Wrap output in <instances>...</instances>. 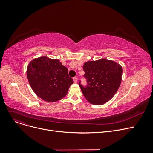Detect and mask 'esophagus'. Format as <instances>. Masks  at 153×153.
Listing matches in <instances>:
<instances>
[{
  "mask_svg": "<svg viewBox=\"0 0 153 153\" xmlns=\"http://www.w3.org/2000/svg\"><path fill=\"white\" fill-rule=\"evenodd\" d=\"M73 81H74V82L75 83H76V82H77V77H74L73 78Z\"/></svg>",
  "mask_w": 153,
  "mask_h": 153,
  "instance_id": "1",
  "label": "esophagus"
}]
</instances>
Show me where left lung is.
<instances>
[{"label":"left lung","instance_id":"obj_1","mask_svg":"<svg viewBox=\"0 0 153 153\" xmlns=\"http://www.w3.org/2000/svg\"><path fill=\"white\" fill-rule=\"evenodd\" d=\"M83 69L87 86H79L85 99L95 105L107 102L117 92L122 82V67L117 62L105 59L87 61Z\"/></svg>","mask_w":153,"mask_h":153}]
</instances>
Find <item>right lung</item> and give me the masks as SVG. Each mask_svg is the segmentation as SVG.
<instances>
[{
	"instance_id": "obj_1",
	"label": "right lung",
	"mask_w": 153,
	"mask_h": 153,
	"mask_svg": "<svg viewBox=\"0 0 153 153\" xmlns=\"http://www.w3.org/2000/svg\"><path fill=\"white\" fill-rule=\"evenodd\" d=\"M29 84L36 95L43 100L54 102L67 95L73 80L68 68L58 59L45 56L31 61L27 69Z\"/></svg>"
}]
</instances>
